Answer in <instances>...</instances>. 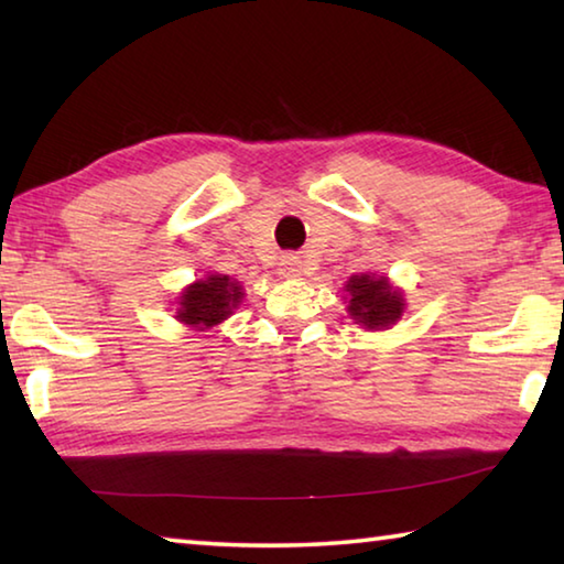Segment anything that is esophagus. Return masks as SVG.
Returning a JSON list of instances; mask_svg holds the SVG:
<instances>
[{
  "label": "esophagus",
  "instance_id": "obj_1",
  "mask_svg": "<svg viewBox=\"0 0 564 564\" xmlns=\"http://www.w3.org/2000/svg\"><path fill=\"white\" fill-rule=\"evenodd\" d=\"M301 259L299 256H293V253H285V256H281V263H279V273L281 275H285V279H291V275H301Z\"/></svg>",
  "mask_w": 564,
  "mask_h": 564
}]
</instances>
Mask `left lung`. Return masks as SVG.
Wrapping results in <instances>:
<instances>
[{
  "instance_id": "1",
  "label": "left lung",
  "mask_w": 564,
  "mask_h": 564,
  "mask_svg": "<svg viewBox=\"0 0 564 564\" xmlns=\"http://www.w3.org/2000/svg\"><path fill=\"white\" fill-rule=\"evenodd\" d=\"M343 291L348 293L343 295V299H348V316L366 330L393 328L405 311V295L398 285L390 283L388 275H350Z\"/></svg>"
}]
</instances>
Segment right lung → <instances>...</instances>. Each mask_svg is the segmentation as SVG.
Masks as SVG:
<instances>
[{
  "label": "right lung",
  "mask_w": 564,
  "mask_h": 564,
  "mask_svg": "<svg viewBox=\"0 0 564 564\" xmlns=\"http://www.w3.org/2000/svg\"><path fill=\"white\" fill-rule=\"evenodd\" d=\"M243 285L231 275L208 273L204 279L188 283L176 299V321L188 330L206 333L221 326L243 301Z\"/></svg>",
  "instance_id": "right-lung-1"
}]
</instances>
